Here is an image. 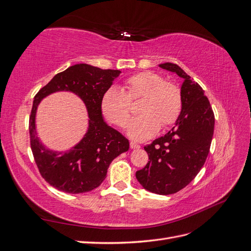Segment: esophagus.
I'll return each mask as SVG.
<instances>
[{"label":"esophagus","instance_id":"1","mask_svg":"<svg viewBox=\"0 0 251 251\" xmlns=\"http://www.w3.org/2000/svg\"><path fill=\"white\" fill-rule=\"evenodd\" d=\"M130 147H131V149H133V150H136V149H139V148H140L139 144L134 142V141H131V142H130Z\"/></svg>","mask_w":251,"mask_h":251}]
</instances>
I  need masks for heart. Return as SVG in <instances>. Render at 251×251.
I'll return each instance as SVG.
<instances>
[{
    "instance_id": "b5f03b06",
    "label": "heart",
    "mask_w": 251,
    "mask_h": 251,
    "mask_svg": "<svg viewBox=\"0 0 251 251\" xmlns=\"http://www.w3.org/2000/svg\"><path fill=\"white\" fill-rule=\"evenodd\" d=\"M126 89L111 87L101 100V110L112 124L124 126L131 114L132 103L143 98L139 112L126 126V133L132 139L148 140L163 127L174 125L182 110L181 90L162 75L153 71H143L126 81Z\"/></svg>"
}]
</instances>
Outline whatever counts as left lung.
<instances>
[{"instance_id": "obj_1", "label": "left lung", "mask_w": 251, "mask_h": 251, "mask_svg": "<svg viewBox=\"0 0 251 251\" xmlns=\"http://www.w3.org/2000/svg\"><path fill=\"white\" fill-rule=\"evenodd\" d=\"M159 67L183 78L182 110L172 131L144 147L149 162L136 172V178L151 193L171 195L191 183L204 165L214 135L215 115L199 83L178 65L165 63Z\"/></svg>"}]
</instances>
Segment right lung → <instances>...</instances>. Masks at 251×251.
<instances>
[{
	"mask_svg": "<svg viewBox=\"0 0 251 251\" xmlns=\"http://www.w3.org/2000/svg\"><path fill=\"white\" fill-rule=\"evenodd\" d=\"M121 72L102 70L88 64H76L56 74L34 97L29 118L30 144L35 163L48 183L68 194H82L100 186L107 177L109 165L130 148L128 140L105 124L101 100ZM71 92L85 103L88 130L82 140L65 152L45 147L36 132V111L42 99L55 92Z\"/></svg>",
	"mask_w": 251,
	"mask_h": 251,
	"instance_id": "obj_1",
	"label": "right lung"
}]
</instances>
